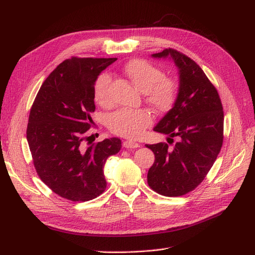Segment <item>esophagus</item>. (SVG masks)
<instances>
[{
	"label": "esophagus",
	"mask_w": 255,
	"mask_h": 255,
	"mask_svg": "<svg viewBox=\"0 0 255 255\" xmlns=\"http://www.w3.org/2000/svg\"><path fill=\"white\" fill-rule=\"evenodd\" d=\"M123 146L127 149H136V148H139L140 144L136 142V141H132V140H126L123 141Z\"/></svg>",
	"instance_id": "esophagus-1"
}]
</instances>
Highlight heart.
I'll use <instances>...</instances> for the list:
<instances>
[{
	"mask_svg": "<svg viewBox=\"0 0 255 255\" xmlns=\"http://www.w3.org/2000/svg\"><path fill=\"white\" fill-rule=\"evenodd\" d=\"M135 86L145 94L146 102L159 112H168L174 106L179 97V85L170 78H165L164 72L156 66L143 59H135L123 69ZM111 74L103 72L95 83L94 96L100 105L110 102L109 89ZM153 117L148 110L120 109L110 115L107 126L114 134L128 138H137L152 125Z\"/></svg>",
	"mask_w": 255,
	"mask_h": 255,
	"instance_id": "1",
	"label": "heart"
}]
</instances>
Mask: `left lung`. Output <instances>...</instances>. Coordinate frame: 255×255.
I'll return each instance as SVG.
<instances>
[{
	"label": "left lung",
	"instance_id": "8db88e82",
	"mask_svg": "<svg viewBox=\"0 0 255 255\" xmlns=\"http://www.w3.org/2000/svg\"><path fill=\"white\" fill-rule=\"evenodd\" d=\"M169 58L179 73V97L153 130L177 142L145 144L155 155L148 184L157 194L177 197L201 183L217 158L223 141V110L220 98L204 71L191 58L173 49L152 54Z\"/></svg>",
	"mask_w": 255,
	"mask_h": 255
}]
</instances>
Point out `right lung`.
I'll use <instances>...</instances> for the list:
<instances>
[{"instance_id":"right-lung-1","label":"right lung","mask_w":255,"mask_h":255,"mask_svg":"<svg viewBox=\"0 0 255 255\" xmlns=\"http://www.w3.org/2000/svg\"><path fill=\"white\" fill-rule=\"evenodd\" d=\"M117 58L63 61L43 82L29 113L26 138L36 171L56 195L89 201L106 188L104 165L121 149L117 137L86 145L98 76Z\"/></svg>"}]
</instances>
